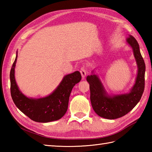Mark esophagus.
<instances>
[{"label": "esophagus", "mask_w": 152, "mask_h": 152, "mask_svg": "<svg viewBox=\"0 0 152 152\" xmlns=\"http://www.w3.org/2000/svg\"><path fill=\"white\" fill-rule=\"evenodd\" d=\"M80 73H81L82 78L83 79L85 78V76H86V73H87V70H86V68L85 66L81 67V69H80Z\"/></svg>", "instance_id": "obj_1"}]
</instances>
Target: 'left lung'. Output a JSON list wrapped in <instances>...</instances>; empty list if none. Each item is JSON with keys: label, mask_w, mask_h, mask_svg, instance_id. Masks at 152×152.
Segmentation results:
<instances>
[{"label": "left lung", "mask_w": 152, "mask_h": 152, "mask_svg": "<svg viewBox=\"0 0 152 152\" xmlns=\"http://www.w3.org/2000/svg\"><path fill=\"white\" fill-rule=\"evenodd\" d=\"M127 42L133 48L138 69L136 83L129 93L110 96L106 95L97 76L93 74L87 77V81L89 83L92 107L96 114L102 118L114 119L123 117L137 104L143 94L146 70L144 61L137 40L129 35Z\"/></svg>", "instance_id": "obj_1"}]
</instances>
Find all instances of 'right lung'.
Here are the masks:
<instances>
[{
    "label": "right lung",
    "mask_w": 152,
    "mask_h": 152,
    "mask_svg": "<svg viewBox=\"0 0 152 152\" xmlns=\"http://www.w3.org/2000/svg\"><path fill=\"white\" fill-rule=\"evenodd\" d=\"M18 53L10 74L11 96L15 106L34 121L47 123L61 119L67 110L73 87L82 79L81 74L79 71H76L64 76L57 88L46 97L28 99L19 91L15 82L14 69Z\"/></svg>",
    "instance_id": "1"
}]
</instances>
